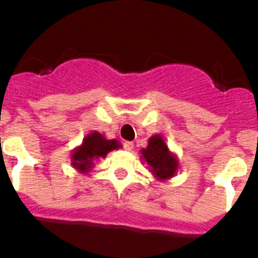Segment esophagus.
<instances>
[{"label":"esophagus","mask_w":258,"mask_h":258,"mask_svg":"<svg viewBox=\"0 0 258 258\" xmlns=\"http://www.w3.org/2000/svg\"><path fill=\"white\" fill-rule=\"evenodd\" d=\"M123 146H124V149H125V151H133V149H134V142L125 141V142L123 144Z\"/></svg>","instance_id":"obj_1"}]
</instances>
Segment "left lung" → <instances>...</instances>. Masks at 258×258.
Wrapping results in <instances>:
<instances>
[{"mask_svg": "<svg viewBox=\"0 0 258 258\" xmlns=\"http://www.w3.org/2000/svg\"><path fill=\"white\" fill-rule=\"evenodd\" d=\"M142 162H146L148 167L159 181L173 178L178 171V159L168 149L162 134L152 135L148 141V146L141 151Z\"/></svg>", "mask_w": 258, "mask_h": 258, "instance_id": "1", "label": "left lung"}]
</instances>
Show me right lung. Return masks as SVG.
<instances>
[{
  "label": "right lung",
  "instance_id": "1",
  "mask_svg": "<svg viewBox=\"0 0 258 258\" xmlns=\"http://www.w3.org/2000/svg\"><path fill=\"white\" fill-rule=\"evenodd\" d=\"M118 148H121L118 141L106 140L101 133L92 131L72 153V166L81 174L90 173L96 159H105L109 152L116 151Z\"/></svg>",
  "mask_w": 258,
  "mask_h": 258
}]
</instances>
